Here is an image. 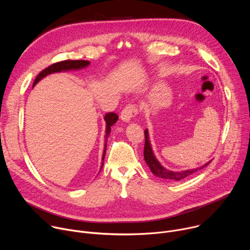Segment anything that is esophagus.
Listing matches in <instances>:
<instances>
[{"label":"esophagus","mask_w":250,"mask_h":250,"mask_svg":"<svg viewBox=\"0 0 250 250\" xmlns=\"http://www.w3.org/2000/svg\"><path fill=\"white\" fill-rule=\"evenodd\" d=\"M138 113V110H137V105L134 104H128L125 105V108L122 111L121 113V119L124 121V122H130L131 119H133L134 117H136Z\"/></svg>","instance_id":"1"}]
</instances>
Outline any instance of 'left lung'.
Wrapping results in <instances>:
<instances>
[{
  "instance_id": "obj_1",
  "label": "left lung",
  "mask_w": 250,
  "mask_h": 250,
  "mask_svg": "<svg viewBox=\"0 0 250 250\" xmlns=\"http://www.w3.org/2000/svg\"><path fill=\"white\" fill-rule=\"evenodd\" d=\"M145 137H146V142H145V150H144V156H145V160L146 162V164L148 165V167L150 168L151 172L159 177L162 178V179H166L169 181H181L183 179H185L186 177L198 172L199 170L203 169L204 167L208 166L209 164L210 161H208V163H206L204 166H201L199 168L196 169H192V170H185V171H181V172H174V171H170L165 169L163 166H161V164L157 161V159L155 158L152 148L150 146V142L148 140V132L147 129L145 130Z\"/></svg>"
}]
</instances>
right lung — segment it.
I'll return each instance as SVG.
<instances>
[{"label":"right lung","instance_id":"obj_1","mask_svg":"<svg viewBox=\"0 0 250 250\" xmlns=\"http://www.w3.org/2000/svg\"><path fill=\"white\" fill-rule=\"evenodd\" d=\"M90 64L89 61L87 60H64V61H59L56 63L51 64L50 66H48L47 68H45L44 70H42V72L38 75V77L35 78L33 85L37 84L40 80H42L43 77H45L48 74L51 73H55V72H61V71H67V70H72V69H80V68H84L86 66H88ZM119 117L117 114L115 113H106L104 116V121L106 123V128H105V144H104V150L103 153V161L105 155V149H106V139H108V136L111 132V126L118 121ZM104 163H102V167L103 168Z\"/></svg>","mask_w":250,"mask_h":250}]
</instances>
